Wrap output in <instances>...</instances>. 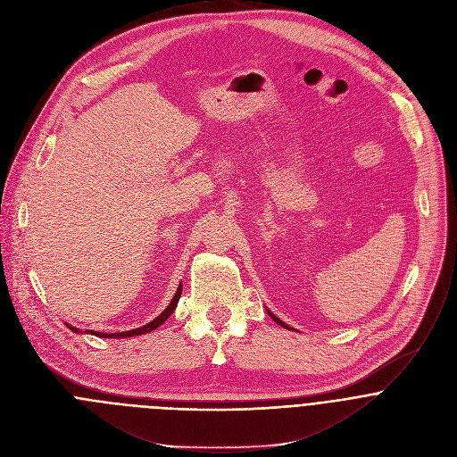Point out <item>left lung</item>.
<instances>
[{"label":"left lung","instance_id":"1","mask_svg":"<svg viewBox=\"0 0 457 457\" xmlns=\"http://www.w3.org/2000/svg\"><path fill=\"white\" fill-rule=\"evenodd\" d=\"M268 315H270V317H271V319H273V320H276V322H278V324H279V326H283V328H287V329H292V328H290V326H287V324H285V322H283V320H281V319H278V317H276V315H273V313H271V312H268Z\"/></svg>","mask_w":457,"mask_h":457}]
</instances>
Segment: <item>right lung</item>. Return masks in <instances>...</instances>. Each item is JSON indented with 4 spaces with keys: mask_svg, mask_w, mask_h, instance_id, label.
I'll return each instance as SVG.
<instances>
[{
    "mask_svg": "<svg viewBox=\"0 0 457 457\" xmlns=\"http://www.w3.org/2000/svg\"><path fill=\"white\" fill-rule=\"evenodd\" d=\"M179 295H181V285L178 287V290H176V294H174V297H172V301H170V304L154 319V320H151L149 324H145V326H142V328H137V329H129V331H122V333H101V331H87V333H91V335H96V337H103V338H128V337H135V335H142V333H149V331H153V329H156L160 324H163L170 315H172V312H174V308H176V304H178V301H179ZM68 326V324H66ZM71 331H75V333H80V329H77V328H73V326H68Z\"/></svg>",
    "mask_w": 457,
    "mask_h": 457,
    "instance_id": "1",
    "label": "right lung"
}]
</instances>
